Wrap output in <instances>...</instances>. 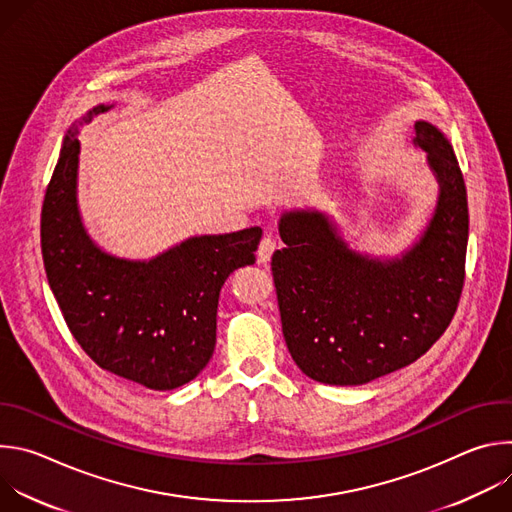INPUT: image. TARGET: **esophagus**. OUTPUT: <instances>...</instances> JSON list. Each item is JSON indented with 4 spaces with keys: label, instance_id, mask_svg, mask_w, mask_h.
<instances>
[{
    "label": "esophagus",
    "instance_id": "obj_1",
    "mask_svg": "<svg viewBox=\"0 0 512 512\" xmlns=\"http://www.w3.org/2000/svg\"><path fill=\"white\" fill-rule=\"evenodd\" d=\"M275 249H277L275 239L269 237V235L263 237L261 243H259V249H257V261H259V263H269V259H271V255H273Z\"/></svg>",
    "mask_w": 512,
    "mask_h": 512
}]
</instances>
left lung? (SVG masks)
<instances>
[{"label":"left lung","instance_id":"obj_1","mask_svg":"<svg viewBox=\"0 0 512 512\" xmlns=\"http://www.w3.org/2000/svg\"><path fill=\"white\" fill-rule=\"evenodd\" d=\"M415 143L440 182L419 243L381 263L352 253L318 210L285 212L271 273L283 338L302 373L326 385H364L407 367L450 326L466 279L468 198L444 133L415 123Z\"/></svg>","mask_w":512,"mask_h":512}]
</instances>
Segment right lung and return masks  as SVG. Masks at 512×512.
Listing matches in <instances>:
<instances>
[{
    "label": "right lung",
    "mask_w": 512,
    "mask_h": 512,
    "mask_svg": "<svg viewBox=\"0 0 512 512\" xmlns=\"http://www.w3.org/2000/svg\"><path fill=\"white\" fill-rule=\"evenodd\" d=\"M99 105L93 115L105 113ZM68 129L46 188L40 243L64 322L101 369L154 391L192 381L216 342L218 294L227 277L255 263L261 229L192 237L152 261L97 249L77 208L81 143Z\"/></svg>",
    "instance_id": "1"
}]
</instances>
